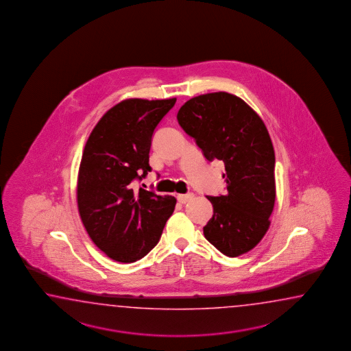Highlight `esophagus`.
<instances>
[{
	"label": "esophagus",
	"mask_w": 351,
	"mask_h": 351,
	"mask_svg": "<svg viewBox=\"0 0 351 351\" xmlns=\"http://www.w3.org/2000/svg\"><path fill=\"white\" fill-rule=\"evenodd\" d=\"M193 197L194 195L192 193L178 194V195H177L179 203H182V204H186V202L192 201Z\"/></svg>",
	"instance_id": "obj_1"
}]
</instances>
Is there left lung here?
<instances>
[{
	"label": "left lung",
	"instance_id": "left-lung-1",
	"mask_svg": "<svg viewBox=\"0 0 351 351\" xmlns=\"http://www.w3.org/2000/svg\"><path fill=\"white\" fill-rule=\"evenodd\" d=\"M177 119L209 162L224 163L227 193L207 197L213 216L203 227L204 237L228 257L246 254L269 230L276 198L267 128L241 97L224 91L192 97Z\"/></svg>",
	"mask_w": 351,
	"mask_h": 351
}]
</instances>
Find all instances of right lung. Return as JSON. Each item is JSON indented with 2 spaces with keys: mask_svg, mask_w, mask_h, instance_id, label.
I'll use <instances>...</instances> for the list:
<instances>
[{
  "mask_svg": "<svg viewBox=\"0 0 351 351\" xmlns=\"http://www.w3.org/2000/svg\"><path fill=\"white\" fill-rule=\"evenodd\" d=\"M176 100H123L105 112L85 144L79 215L91 241L114 261L130 263L148 254L176 207L172 195L132 186L152 171V136Z\"/></svg>",
  "mask_w": 351,
  "mask_h": 351,
  "instance_id": "right-lung-1",
  "label": "right lung"
}]
</instances>
